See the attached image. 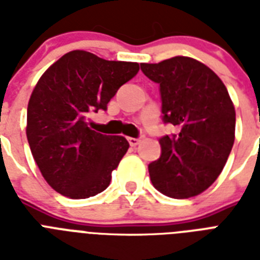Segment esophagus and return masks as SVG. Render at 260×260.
<instances>
[{
	"instance_id": "1",
	"label": "esophagus",
	"mask_w": 260,
	"mask_h": 260,
	"mask_svg": "<svg viewBox=\"0 0 260 260\" xmlns=\"http://www.w3.org/2000/svg\"><path fill=\"white\" fill-rule=\"evenodd\" d=\"M128 142L132 147L139 146V143H140V139H135V138H128Z\"/></svg>"
}]
</instances>
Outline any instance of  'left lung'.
Returning <instances> with one entry per match:
<instances>
[{
	"mask_svg": "<svg viewBox=\"0 0 260 260\" xmlns=\"http://www.w3.org/2000/svg\"><path fill=\"white\" fill-rule=\"evenodd\" d=\"M160 86L163 121L179 134L163 136L162 155L148 165L152 185L167 197H196L213 183L235 142L236 112L217 74L189 56L142 63Z\"/></svg>",
	"mask_w": 260,
	"mask_h": 260,
	"instance_id": "left-lung-1",
	"label": "left lung"
}]
</instances>
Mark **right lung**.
Returning a JSON list of instances; mask_svg holds the SVG:
<instances>
[{
	"label": "right lung",
	"instance_id": "obj_1",
	"mask_svg": "<svg viewBox=\"0 0 260 260\" xmlns=\"http://www.w3.org/2000/svg\"><path fill=\"white\" fill-rule=\"evenodd\" d=\"M139 63L105 60L75 50L51 64L36 83L26 110V139L47 183L73 200L109 186L112 171L129 148L124 136L98 134L89 114L106 109Z\"/></svg>",
	"mask_w": 260,
	"mask_h": 260
}]
</instances>
